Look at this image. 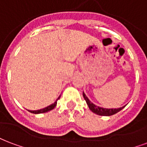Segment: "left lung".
<instances>
[{"mask_svg":"<svg viewBox=\"0 0 147 147\" xmlns=\"http://www.w3.org/2000/svg\"><path fill=\"white\" fill-rule=\"evenodd\" d=\"M82 95H83V97H84L85 100L86 101V104H88L89 106V108L90 109V111H92L93 113H95L96 115H102V116H111V115H113L118 113V111H120L121 110H122L125 106H124L122 107H120V108H111V109H108V108H104V107H100L96 106L94 104H93L91 101L88 99V97L86 96L84 93H82Z\"/></svg>","mask_w":147,"mask_h":147,"instance_id":"obj_1","label":"left lung"}]
</instances>
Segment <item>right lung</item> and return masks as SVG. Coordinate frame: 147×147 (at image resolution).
I'll return each instance as SVG.
<instances>
[{"mask_svg":"<svg viewBox=\"0 0 147 147\" xmlns=\"http://www.w3.org/2000/svg\"><path fill=\"white\" fill-rule=\"evenodd\" d=\"M59 98H60V96L57 98V100H58ZM57 100L55 101L54 104H51L50 106L45 107V108L37 110V111H29L31 113H33V114H41V113H45V112H47V111H51V110H53L54 107H56V105H57Z\"/></svg>","mask_w":147,"mask_h":147,"instance_id":"right-lung-1","label":"right lung"}]
</instances>
